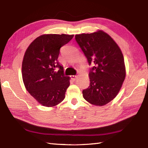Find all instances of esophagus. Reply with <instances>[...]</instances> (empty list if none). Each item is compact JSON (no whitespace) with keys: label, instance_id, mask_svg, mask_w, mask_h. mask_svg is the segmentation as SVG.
<instances>
[{"label":"esophagus","instance_id":"34e87169","mask_svg":"<svg viewBox=\"0 0 148 148\" xmlns=\"http://www.w3.org/2000/svg\"><path fill=\"white\" fill-rule=\"evenodd\" d=\"M70 78H71V79L73 80V81H75V80L77 79V75H71V76H70Z\"/></svg>","mask_w":148,"mask_h":148}]
</instances>
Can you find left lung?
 <instances>
[{
    "instance_id": "1",
    "label": "left lung",
    "mask_w": 148,
    "mask_h": 148,
    "mask_svg": "<svg viewBox=\"0 0 148 148\" xmlns=\"http://www.w3.org/2000/svg\"><path fill=\"white\" fill-rule=\"evenodd\" d=\"M76 41L86 56L90 84L83 96L91 104L102 106L113 100L126 75L120 49L109 34L102 31L75 35Z\"/></svg>"
}]
</instances>
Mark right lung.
<instances>
[{"label":"right lung","mask_w":148,"mask_h":148,"mask_svg":"<svg viewBox=\"0 0 148 148\" xmlns=\"http://www.w3.org/2000/svg\"><path fill=\"white\" fill-rule=\"evenodd\" d=\"M73 35L43 34L31 43L22 63V77L30 95L44 106L53 107L64 99L70 77L58 61L60 48Z\"/></svg>","instance_id":"obj_1"}]
</instances>
